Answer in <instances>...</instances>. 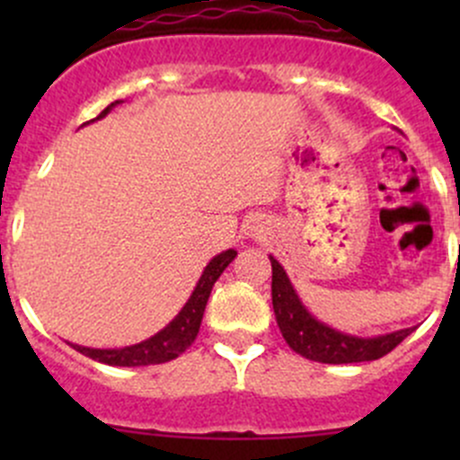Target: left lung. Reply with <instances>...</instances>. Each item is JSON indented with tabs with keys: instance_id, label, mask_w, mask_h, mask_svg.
I'll use <instances>...</instances> for the list:
<instances>
[{
	"instance_id": "8db88e82",
	"label": "left lung",
	"mask_w": 460,
	"mask_h": 460,
	"mask_svg": "<svg viewBox=\"0 0 460 460\" xmlns=\"http://www.w3.org/2000/svg\"><path fill=\"white\" fill-rule=\"evenodd\" d=\"M269 260H271V300L278 327H280L287 345L305 358L329 365L378 360L414 332V329H401V332L376 338H360L336 332L305 309L280 262L273 256H269Z\"/></svg>"
}]
</instances>
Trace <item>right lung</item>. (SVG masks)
<instances>
[{
	"label": "right lung",
	"mask_w": 460,
	"mask_h": 460,
	"mask_svg": "<svg viewBox=\"0 0 460 460\" xmlns=\"http://www.w3.org/2000/svg\"><path fill=\"white\" fill-rule=\"evenodd\" d=\"M115 104H119V100L106 106L95 119L104 118ZM235 253L238 252L226 249V252L217 253V256L204 267L191 298H189L187 305L180 309L178 316L171 320L164 329H160L155 336L146 338V341L137 342V345L122 347V349H93V347H80V345H71V347L80 351V354L88 356V358L97 360V363L118 365V367H144V365H160V363H166V360L178 358V356L182 354L184 349H189L191 342L196 341L198 332H200L204 307H207V300L208 296H211L213 285H216V280L220 278V273L229 267V262L235 258Z\"/></svg>",
	"instance_id": "right-lung-1"
}]
</instances>
